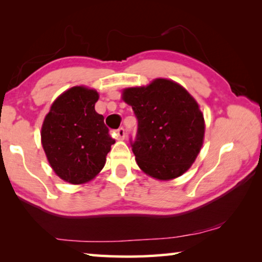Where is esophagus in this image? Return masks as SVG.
Here are the masks:
<instances>
[{"mask_svg":"<svg viewBox=\"0 0 262 262\" xmlns=\"http://www.w3.org/2000/svg\"><path fill=\"white\" fill-rule=\"evenodd\" d=\"M114 135H115V137H117V139H119V140H122V139H125L126 132H125V129H123L122 127H120V128H118L117 130H115Z\"/></svg>","mask_w":262,"mask_h":262,"instance_id":"34e87169","label":"esophagus"}]
</instances>
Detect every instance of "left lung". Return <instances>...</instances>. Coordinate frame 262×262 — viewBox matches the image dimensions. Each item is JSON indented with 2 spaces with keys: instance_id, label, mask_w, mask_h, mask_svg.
I'll use <instances>...</instances> for the list:
<instances>
[{
  "instance_id": "left-lung-1",
  "label": "left lung",
  "mask_w": 262,
  "mask_h": 262,
  "mask_svg": "<svg viewBox=\"0 0 262 262\" xmlns=\"http://www.w3.org/2000/svg\"><path fill=\"white\" fill-rule=\"evenodd\" d=\"M122 99L137 119V134L130 144L141 170L159 180L184 174L205 136V119L196 100L180 84L165 78L127 88Z\"/></svg>"
}]
</instances>
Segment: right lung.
<instances>
[{
	"mask_svg": "<svg viewBox=\"0 0 262 262\" xmlns=\"http://www.w3.org/2000/svg\"><path fill=\"white\" fill-rule=\"evenodd\" d=\"M98 92L85 86L64 91L41 127V144L53 171L74 185L85 184L104 167L115 140L95 110Z\"/></svg>",
	"mask_w": 262,
	"mask_h": 262,
	"instance_id": "add662e5",
	"label": "right lung"
}]
</instances>
